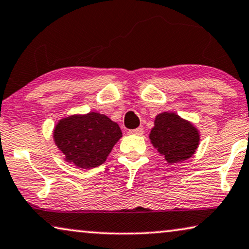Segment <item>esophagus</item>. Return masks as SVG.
<instances>
[{
	"label": "esophagus",
	"instance_id": "obj_1",
	"mask_svg": "<svg viewBox=\"0 0 249 249\" xmlns=\"http://www.w3.org/2000/svg\"><path fill=\"white\" fill-rule=\"evenodd\" d=\"M143 132H144V131H143L142 127H138V128H134V129H129L128 134H131V135H142Z\"/></svg>",
	"mask_w": 249,
	"mask_h": 249
}]
</instances>
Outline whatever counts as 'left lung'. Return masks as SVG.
I'll use <instances>...</instances> for the list:
<instances>
[{"instance_id":"left-lung-1","label":"left lung","mask_w":249,"mask_h":249,"mask_svg":"<svg viewBox=\"0 0 249 249\" xmlns=\"http://www.w3.org/2000/svg\"><path fill=\"white\" fill-rule=\"evenodd\" d=\"M155 146L168 163L173 164L190 159L199 144V131L192 122L176 113H160L149 134Z\"/></svg>"}]
</instances>
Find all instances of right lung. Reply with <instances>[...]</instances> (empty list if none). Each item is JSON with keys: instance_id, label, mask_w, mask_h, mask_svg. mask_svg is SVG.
I'll return each instance as SVG.
<instances>
[{"instance_id": "add662e5", "label": "right lung", "mask_w": 249, "mask_h": 249, "mask_svg": "<svg viewBox=\"0 0 249 249\" xmlns=\"http://www.w3.org/2000/svg\"><path fill=\"white\" fill-rule=\"evenodd\" d=\"M122 135L116 122L97 111L63 117L53 129L54 142L66 162L81 169L103 164Z\"/></svg>"}]
</instances>
